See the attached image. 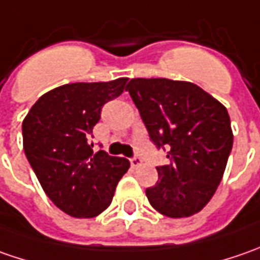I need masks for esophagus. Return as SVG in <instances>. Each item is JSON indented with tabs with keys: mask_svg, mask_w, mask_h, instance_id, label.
<instances>
[{
	"mask_svg": "<svg viewBox=\"0 0 260 260\" xmlns=\"http://www.w3.org/2000/svg\"><path fill=\"white\" fill-rule=\"evenodd\" d=\"M130 164H132L133 168H137V166L142 165V159H140L139 156H133V157L130 159Z\"/></svg>",
	"mask_w": 260,
	"mask_h": 260,
	"instance_id": "1",
	"label": "esophagus"
}]
</instances>
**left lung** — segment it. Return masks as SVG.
I'll use <instances>...</instances> for the list:
<instances>
[{
    "instance_id": "1",
    "label": "left lung",
    "mask_w": 260,
    "mask_h": 260,
    "mask_svg": "<svg viewBox=\"0 0 260 260\" xmlns=\"http://www.w3.org/2000/svg\"><path fill=\"white\" fill-rule=\"evenodd\" d=\"M125 89L157 149L171 164L146 189L150 205L171 218L201 211L214 195L233 147L230 117L203 88L166 78H135Z\"/></svg>"
}]
</instances>
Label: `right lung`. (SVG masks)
<instances>
[{
  "label": "right lung",
  "mask_w": 260,
  "mask_h": 260,
  "mask_svg": "<svg viewBox=\"0 0 260 260\" xmlns=\"http://www.w3.org/2000/svg\"><path fill=\"white\" fill-rule=\"evenodd\" d=\"M127 78L76 82L42 95L23 121V146L46 195L66 214L92 218L114 197L130 168L124 157L94 152L91 136L103 105L123 94Z\"/></svg>",
  "instance_id": "obj_1"
}]
</instances>
